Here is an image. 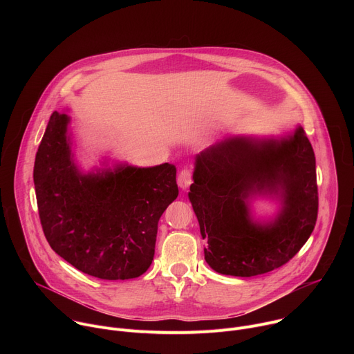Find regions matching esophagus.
Segmentation results:
<instances>
[{
    "mask_svg": "<svg viewBox=\"0 0 354 354\" xmlns=\"http://www.w3.org/2000/svg\"><path fill=\"white\" fill-rule=\"evenodd\" d=\"M190 183H192V171L187 167H185L180 169L178 175V185L180 189H187Z\"/></svg>",
    "mask_w": 354,
    "mask_h": 354,
    "instance_id": "1",
    "label": "esophagus"
}]
</instances>
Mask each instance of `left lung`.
<instances>
[{
  "instance_id": "left-lung-1",
  "label": "left lung",
  "mask_w": 354,
  "mask_h": 354,
  "mask_svg": "<svg viewBox=\"0 0 354 354\" xmlns=\"http://www.w3.org/2000/svg\"><path fill=\"white\" fill-rule=\"evenodd\" d=\"M189 198L205 259L218 273L252 277L292 259L314 231L318 217L315 154L302 130L280 141L227 138L196 158ZM285 197L279 218L268 227L248 220L244 200L257 191Z\"/></svg>"
}]
</instances>
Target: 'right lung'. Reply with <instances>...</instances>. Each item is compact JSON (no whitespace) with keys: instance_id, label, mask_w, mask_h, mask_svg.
I'll return each instance as SVG.
<instances>
[{"instance_id":"add662e5","label":"right lung","mask_w":354,"mask_h":354,"mask_svg":"<svg viewBox=\"0 0 354 354\" xmlns=\"http://www.w3.org/2000/svg\"><path fill=\"white\" fill-rule=\"evenodd\" d=\"M68 118L53 112L33 180L44 236L75 269L104 280L141 276L153 262L158 221L178 197L176 168L119 167L81 175L71 161Z\"/></svg>"}]
</instances>
